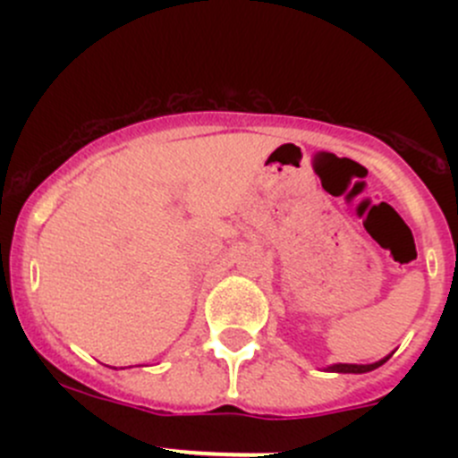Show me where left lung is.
<instances>
[{"label": "left lung", "instance_id": "left-lung-1", "mask_svg": "<svg viewBox=\"0 0 458 458\" xmlns=\"http://www.w3.org/2000/svg\"><path fill=\"white\" fill-rule=\"evenodd\" d=\"M387 359H390V357L381 359V361H377V363H368V366H352V363H336V366H330V368H327V370H332V372H345V374H348V372H352V374H363V372L374 370V368L383 366V363H386Z\"/></svg>", "mask_w": 458, "mask_h": 458}]
</instances>
